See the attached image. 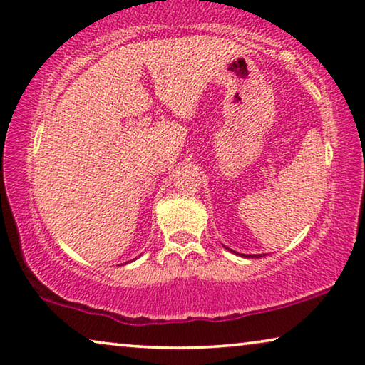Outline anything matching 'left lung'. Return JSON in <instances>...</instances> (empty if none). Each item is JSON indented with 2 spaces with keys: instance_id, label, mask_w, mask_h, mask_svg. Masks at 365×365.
I'll list each match as a JSON object with an SVG mask.
<instances>
[{
  "instance_id": "obj_1",
  "label": "left lung",
  "mask_w": 365,
  "mask_h": 365,
  "mask_svg": "<svg viewBox=\"0 0 365 365\" xmlns=\"http://www.w3.org/2000/svg\"><path fill=\"white\" fill-rule=\"evenodd\" d=\"M227 250H230V248H227ZM232 251V253H235L233 250H230ZM240 256H245V257H261V256H264V255H240Z\"/></svg>"
}]
</instances>
